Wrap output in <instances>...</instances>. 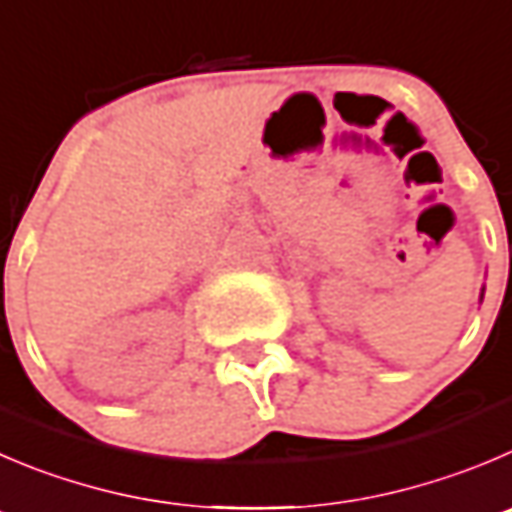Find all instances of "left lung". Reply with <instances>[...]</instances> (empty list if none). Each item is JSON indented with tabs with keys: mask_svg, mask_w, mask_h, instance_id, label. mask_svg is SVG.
I'll return each instance as SVG.
<instances>
[{
	"mask_svg": "<svg viewBox=\"0 0 512 512\" xmlns=\"http://www.w3.org/2000/svg\"><path fill=\"white\" fill-rule=\"evenodd\" d=\"M510 266H512V259H510Z\"/></svg>",
	"mask_w": 512,
	"mask_h": 512,
	"instance_id": "left-lung-1",
	"label": "left lung"
}]
</instances>
